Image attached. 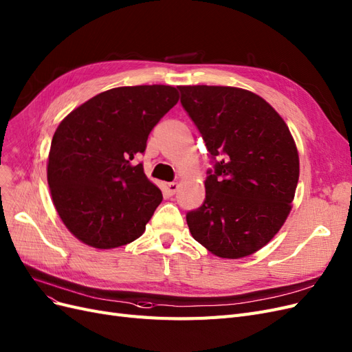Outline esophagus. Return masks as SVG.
<instances>
[{"label":"esophagus","instance_id":"obj_1","mask_svg":"<svg viewBox=\"0 0 352 352\" xmlns=\"http://www.w3.org/2000/svg\"><path fill=\"white\" fill-rule=\"evenodd\" d=\"M177 188H179L177 182H170V184H164L163 185V190H164L166 195H168V197L175 195V193L177 192Z\"/></svg>","mask_w":352,"mask_h":352}]
</instances>
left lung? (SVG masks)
I'll return each mask as SVG.
<instances>
[{
    "label": "left lung",
    "instance_id": "left-lung-1",
    "mask_svg": "<svg viewBox=\"0 0 352 352\" xmlns=\"http://www.w3.org/2000/svg\"><path fill=\"white\" fill-rule=\"evenodd\" d=\"M177 89L215 163L204 204L186 214L189 232L215 256H249L271 241L292 211L300 175L294 138L275 109L252 91Z\"/></svg>",
    "mask_w": 352,
    "mask_h": 352
}]
</instances>
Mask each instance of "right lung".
Wrapping results in <instances>:
<instances>
[{"mask_svg":"<svg viewBox=\"0 0 352 352\" xmlns=\"http://www.w3.org/2000/svg\"><path fill=\"white\" fill-rule=\"evenodd\" d=\"M172 86L116 87L64 118L47 157V185L58 215L80 241L113 249L138 239L163 195L134 157L177 103Z\"/></svg>","mask_w":352,"mask_h":352,"instance_id":"add662e5","label":"right lung"}]
</instances>
